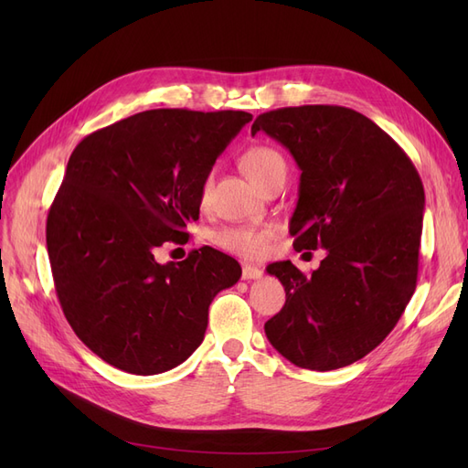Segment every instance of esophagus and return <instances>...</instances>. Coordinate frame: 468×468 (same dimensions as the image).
Returning <instances> with one entry per match:
<instances>
[{
    "instance_id": "34e87169",
    "label": "esophagus",
    "mask_w": 468,
    "mask_h": 468,
    "mask_svg": "<svg viewBox=\"0 0 468 468\" xmlns=\"http://www.w3.org/2000/svg\"><path fill=\"white\" fill-rule=\"evenodd\" d=\"M263 275V271L260 267H256V265H244L242 267V277L246 279V281H250V279H260Z\"/></svg>"
}]
</instances>
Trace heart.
<instances>
[{"instance_id": "1", "label": "heart", "mask_w": 468, "mask_h": 468, "mask_svg": "<svg viewBox=\"0 0 468 468\" xmlns=\"http://www.w3.org/2000/svg\"><path fill=\"white\" fill-rule=\"evenodd\" d=\"M242 167L246 169V174L261 186V183L281 169H285V158L271 148V146H263L256 144L244 152L242 155ZM210 176L205 177L203 186H201V195L207 197L210 189ZM273 236L271 229H265V226H230V229H224L215 234V244L220 246L226 251L238 253V256L244 258H258L263 253L265 244L269 242V238Z\"/></svg>"}]
</instances>
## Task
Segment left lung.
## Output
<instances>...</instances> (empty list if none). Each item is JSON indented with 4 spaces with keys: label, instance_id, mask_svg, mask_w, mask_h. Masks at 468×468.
<instances>
[{
    "label": "left lung",
    "instance_id": "left-lung-1",
    "mask_svg": "<svg viewBox=\"0 0 468 468\" xmlns=\"http://www.w3.org/2000/svg\"><path fill=\"white\" fill-rule=\"evenodd\" d=\"M258 131L289 148L303 172L289 226L296 251H328L310 275L291 261L267 267L287 301L265 335L296 367L334 371L373 351L412 299L421 179L380 126L347 107L267 111L251 124Z\"/></svg>",
    "mask_w": 468,
    "mask_h": 468
}]
</instances>
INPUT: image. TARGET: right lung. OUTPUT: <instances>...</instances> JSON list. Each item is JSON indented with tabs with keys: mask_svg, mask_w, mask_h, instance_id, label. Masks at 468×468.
I'll use <instances>...</instances> for the list:
<instances>
[{
	"mask_svg": "<svg viewBox=\"0 0 468 468\" xmlns=\"http://www.w3.org/2000/svg\"><path fill=\"white\" fill-rule=\"evenodd\" d=\"M246 111L152 109L88 134L69 155L47 218L54 289L95 356L133 375L174 369L201 346L208 306L242 275L215 248L154 260L189 239L201 186Z\"/></svg>",
	"mask_w": 468,
	"mask_h": 468,
	"instance_id": "add662e5",
	"label": "right lung"
}]
</instances>
